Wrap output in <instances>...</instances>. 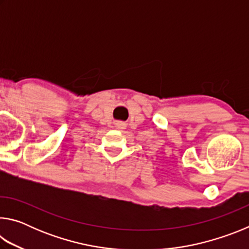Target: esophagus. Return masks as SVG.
I'll return each mask as SVG.
<instances>
[{"instance_id":"esophagus-1","label":"esophagus","mask_w":249,"mask_h":249,"mask_svg":"<svg viewBox=\"0 0 249 249\" xmlns=\"http://www.w3.org/2000/svg\"><path fill=\"white\" fill-rule=\"evenodd\" d=\"M126 127L125 123H122V122H119V123H116V128L119 129H124Z\"/></svg>"}]
</instances>
